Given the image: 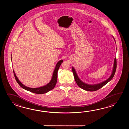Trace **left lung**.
I'll list each match as a JSON object with an SVG mask.
<instances>
[{
    "mask_svg": "<svg viewBox=\"0 0 129 129\" xmlns=\"http://www.w3.org/2000/svg\"><path fill=\"white\" fill-rule=\"evenodd\" d=\"M113 38L114 39V41L115 42V40L114 37L112 36ZM116 67H117V60L116 58H115L114 61V64H113V67L112 69V73L110 77L103 82L99 83L96 84H87L85 82H83L80 79L79 77H78L76 71L73 67H72V70L73 73L74 75V78L75 80V81L77 82V84L79 87L80 88H82L85 90L88 91H95L103 87L104 86L107 84L108 82H110L111 80L112 79L113 77H114L115 75V72L116 70Z\"/></svg>",
    "mask_w": 129,
    "mask_h": 129,
    "instance_id": "1",
    "label": "left lung"
}]
</instances>
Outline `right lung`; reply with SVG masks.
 I'll return each instance as SVG.
<instances>
[{
	"mask_svg": "<svg viewBox=\"0 0 129 129\" xmlns=\"http://www.w3.org/2000/svg\"><path fill=\"white\" fill-rule=\"evenodd\" d=\"M11 60H12V59H11ZM63 62V60H60L56 64L55 69L53 72L52 79L51 80L50 82L48 83H47V85L39 87V88H29V87H27V86L23 85L18 79L17 77V76L16 75V74L15 73V71L13 70L14 76L15 77V79L17 81V82L18 83V84L22 88L24 89L25 90L30 91L31 92H32L34 93H37V94H43V93H47V92H48L49 91L51 90H52V89H53L55 85L56 84L57 81V77H58V70L61 64Z\"/></svg>",
	"mask_w": 129,
	"mask_h": 129,
	"instance_id": "1",
	"label": "right lung"
}]
</instances>
